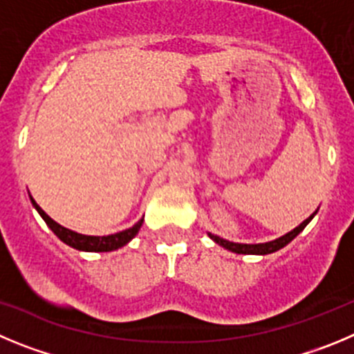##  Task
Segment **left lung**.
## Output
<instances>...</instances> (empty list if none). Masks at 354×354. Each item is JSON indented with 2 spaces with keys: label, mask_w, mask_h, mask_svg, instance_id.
Segmentation results:
<instances>
[{
  "label": "left lung",
  "mask_w": 354,
  "mask_h": 354,
  "mask_svg": "<svg viewBox=\"0 0 354 354\" xmlns=\"http://www.w3.org/2000/svg\"><path fill=\"white\" fill-rule=\"evenodd\" d=\"M316 213H317V209L312 213L308 218H305V221L301 222L298 227H295L292 231L286 232L284 236H280V238H277V240H272V241H266V243H234V241L224 240V238L216 236V234H212V232H208V236L212 238L215 243H218L221 247L227 248V250H231V252H234V254H256V256H266V254L277 252V250H280L282 247H286L289 241L295 240V238L298 236V234H300L305 227H307V224L312 221V218H314V215H316Z\"/></svg>",
  "instance_id": "obj_1"
}]
</instances>
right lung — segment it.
Returning a JSON list of instances; mask_svg holds the SVG:
<instances>
[{
    "label": "right lung",
    "instance_id": "add662e5",
    "mask_svg": "<svg viewBox=\"0 0 354 354\" xmlns=\"http://www.w3.org/2000/svg\"><path fill=\"white\" fill-rule=\"evenodd\" d=\"M30 199L31 205L35 206V209L40 213V216H42L44 221H46V224L50 227V231H53L63 243H66L72 248H77V250H82V252H111V250L122 248L123 245L129 243V241L138 234L139 229H141L142 225V221H145V218H141V221H139L138 224H133L132 227L125 229V231L114 232V234H109V236H88V234H81V232H75L72 231V229L59 225L58 222L53 221V218L35 203L33 197L30 196Z\"/></svg>",
    "mask_w": 354,
    "mask_h": 354
}]
</instances>
